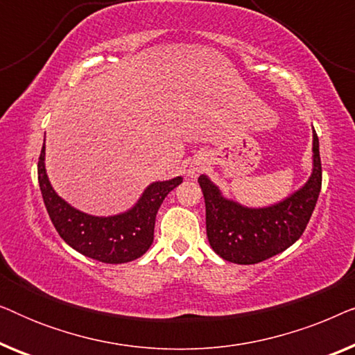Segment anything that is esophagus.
<instances>
[{
    "label": "esophagus",
    "mask_w": 355,
    "mask_h": 355,
    "mask_svg": "<svg viewBox=\"0 0 355 355\" xmlns=\"http://www.w3.org/2000/svg\"><path fill=\"white\" fill-rule=\"evenodd\" d=\"M198 173H200V168L196 166V164H192V166L187 169V174H189V176H191V178H197Z\"/></svg>",
    "instance_id": "esophagus-1"
}]
</instances>
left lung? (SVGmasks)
Returning <instances> with one entry per match:
<instances>
[{
	"instance_id": "left-lung-1",
	"label": "left lung",
	"mask_w": 355,
	"mask_h": 355,
	"mask_svg": "<svg viewBox=\"0 0 355 355\" xmlns=\"http://www.w3.org/2000/svg\"><path fill=\"white\" fill-rule=\"evenodd\" d=\"M313 169L309 181L283 202L249 208L223 197L205 174L198 178L207 210V237L221 259L254 265L288 249L302 236L322 189L320 144L313 130Z\"/></svg>"
}]
</instances>
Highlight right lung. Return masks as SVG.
Returning <instances> with one entry per match:
<instances>
[{
    "instance_id": "add662e5",
    "label": "right lung",
    "mask_w": 355,
    "mask_h": 355,
    "mask_svg": "<svg viewBox=\"0 0 355 355\" xmlns=\"http://www.w3.org/2000/svg\"><path fill=\"white\" fill-rule=\"evenodd\" d=\"M181 182V176L153 182L130 210L113 216H94L76 210L51 187L45 169V142L38 158V184L58 234L74 250L103 263H128L150 249L158 208Z\"/></svg>"
}]
</instances>
